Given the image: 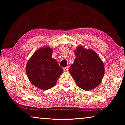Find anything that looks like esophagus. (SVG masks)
<instances>
[{
    "instance_id": "esophagus-1",
    "label": "esophagus",
    "mask_w": 125,
    "mask_h": 125,
    "mask_svg": "<svg viewBox=\"0 0 125 125\" xmlns=\"http://www.w3.org/2000/svg\"><path fill=\"white\" fill-rule=\"evenodd\" d=\"M69 67H70V66H66V67H64V68L63 69V70H64V71H67L69 70Z\"/></svg>"
}]
</instances>
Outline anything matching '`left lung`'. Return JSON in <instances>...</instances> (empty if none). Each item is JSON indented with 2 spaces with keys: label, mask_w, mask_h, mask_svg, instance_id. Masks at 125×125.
I'll list each match as a JSON object with an SVG mask.
<instances>
[{
  "label": "left lung",
  "mask_w": 125,
  "mask_h": 125,
  "mask_svg": "<svg viewBox=\"0 0 125 125\" xmlns=\"http://www.w3.org/2000/svg\"><path fill=\"white\" fill-rule=\"evenodd\" d=\"M80 45L74 50L76 58L69 73L81 89L90 91L96 88L105 73L103 61L95 51Z\"/></svg>",
  "instance_id": "left-lung-1"
}]
</instances>
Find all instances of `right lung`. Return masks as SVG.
<instances>
[{
  "label": "right lung",
  "mask_w": 125,
  "mask_h": 125,
  "mask_svg": "<svg viewBox=\"0 0 125 125\" xmlns=\"http://www.w3.org/2000/svg\"><path fill=\"white\" fill-rule=\"evenodd\" d=\"M53 50L49 46L40 48L28 61L26 73L32 85L39 89L48 90L56 85L63 70L52 58Z\"/></svg>",
  "instance_id": "obj_1"
}]
</instances>
